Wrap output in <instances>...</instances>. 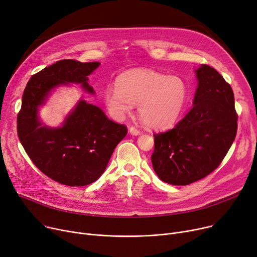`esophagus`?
I'll return each mask as SVG.
<instances>
[{
    "instance_id": "1",
    "label": "esophagus",
    "mask_w": 257,
    "mask_h": 257,
    "mask_svg": "<svg viewBox=\"0 0 257 257\" xmlns=\"http://www.w3.org/2000/svg\"><path fill=\"white\" fill-rule=\"evenodd\" d=\"M129 133L132 134V136H140L141 131L139 129H137V128H134V127H130L129 128Z\"/></svg>"
}]
</instances>
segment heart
<instances>
[{"mask_svg":"<svg viewBox=\"0 0 257 257\" xmlns=\"http://www.w3.org/2000/svg\"><path fill=\"white\" fill-rule=\"evenodd\" d=\"M190 86L180 76L136 69L120 74L115 87L104 92V104L116 119L129 113L136 104L144 124L154 130L173 127L190 100Z\"/></svg>","mask_w":257,"mask_h":257,"instance_id":"heart-1","label":"heart"}]
</instances>
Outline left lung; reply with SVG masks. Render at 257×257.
Masks as SVG:
<instances>
[{"label":"left lung","instance_id":"8db88e82","mask_svg":"<svg viewBox=\"0 0 257 257\" xmlns=\"http://www.w3.org/2000/svg\"><path fill=\"white\" fill-rule=\"evenodd\" d=\"M195 73L193 108L175 128L154 134L153 169L160 180L173 185L207 176L222 163L236 136L231 86L209 65L201 64Z\"/></svg>","mask_w":257,"mask_h":257}]
</instances>
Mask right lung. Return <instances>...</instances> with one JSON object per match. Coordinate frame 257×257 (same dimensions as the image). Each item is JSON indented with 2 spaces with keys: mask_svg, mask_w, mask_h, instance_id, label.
Wrapping results in <instances>:
<instances>
[{
  "mask_svg": "<svg viewBox=\"0 0 257 257\" xmlns=\"http://www.w3.org/2000/svg\"><path fill=\"white\" fill-rule=\"evenodd\" d=\"M100 62L64 59L33 75L24 90L18 115V136L33 164L51 179L70 186H84L104 173L115 147L127 134L101 108L81 99L59 127H49L39 117V107L52 91L71 83L94 94L88 76Z\"/></svg>",
  "mask_w": 257,
  "mask_h": 257,
  "instance_id": "obj_1",
  "label": "right lung"
}]
</instances>
